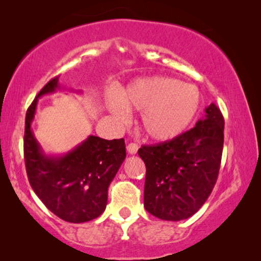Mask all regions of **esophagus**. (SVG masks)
Here are the masks:
<instances>
[{
	"instance_id": "esophagus-1",
	"label": "esophagus",
	"mask_w": 261,
	"mask_h": 261,
	"mask_svg": "<svg viewBox=\"0 0 261 261\" xmlns=\"http://www.w3.org/2000/svg\"><path fill=\"white\" fill-rule=\"evenodd\" d=\"M138 148L139 146L138 144H135V142H130V144L127 145V151L128 153H130V154H135V153L138 152Z\"/></svg>"
}]
</instances>
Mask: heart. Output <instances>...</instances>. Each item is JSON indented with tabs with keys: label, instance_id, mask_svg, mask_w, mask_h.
I'll return each mask as SVG.
<instances>
[{
	"label": "heart",
	"instance_id": "1",
	"mask_svg": "<svg viewBox=\"0 0 261 261\" xmlns=\"http://www.w3.org/2000/svg\"><path fill=\"white\" fill-rule=\"evenodd\" d=\"M198 106L199 91L195 85L172 77L154 76L130 83L121 94V101L109 102V110L121 122L128 120V108L142 112L145 133L156 140H167L189 126Z\"/></svg>",
	"mask_w": 261,
	"mask_h": 261
}]
</instances>
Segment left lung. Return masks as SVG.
<instances>
[{
    "label": "left lung",
    "instance_id": "1",
    "mask_svg": "<svg viewBox=\"0 0 261 261\" xmlns=\"http://www.w3.org/2000/svg\"><path fill=\"white\" fill-rule=\"evenodd\" d=\"M224 120L212 103L194 128L156 145H144L145 209L165 221L194 215L212 194L223 149Z\"/></svg>",
    "mask_w": 261,
    "mask_h": 261
}]
</instances>
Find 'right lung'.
<instances>
[{
    "label": "right lung",
    "instance_id": "1",
    "mask_svg": "<svg viewBox=\"0 0 261 261\" xmlns=\"http://www.w3.org/2000/svg\"><path fill=\"white\" fill-rule=\"evenodd\" d=\"M58 88V77L52 78L27 109L23 139L27 176L38 197L59 219L88 222L105 212L109 184L126 158V145L123 139L106 140L90 135L65 155L44 154L31 123L38 98Z\"/></svg>",
    "mask_w": 261,
    "mask_h": 261
}]
</instances>
